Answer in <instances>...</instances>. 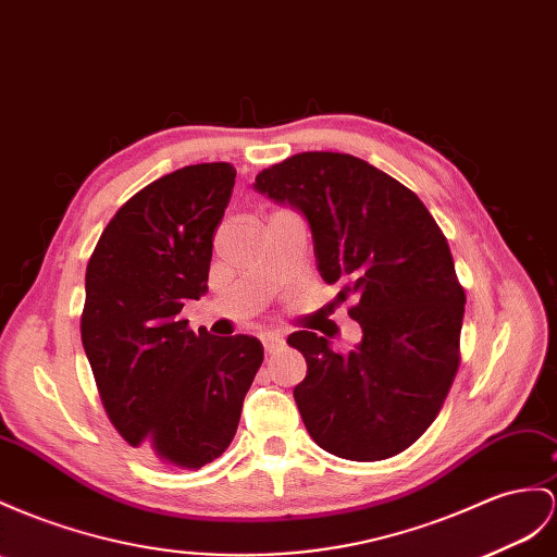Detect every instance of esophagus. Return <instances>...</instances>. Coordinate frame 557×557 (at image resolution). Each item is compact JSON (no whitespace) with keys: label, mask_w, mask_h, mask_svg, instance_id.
I'll return each instance as SVG.
<instances>
[{"label":"esophagus","mask_w":557,"mask_h":557,"mask_svg":"<svg viewBox=\"0 0 557 557\" xmlns=\"http://www.w3.org/2000/svg\"><path fill=\"white\" fill-rule=\"evenodd\" d=\"M259 338H261L265 352H275L282 346V336L275 334V332H261Z\"/></svg>","instance_id":"obj_1"}]
</instances>
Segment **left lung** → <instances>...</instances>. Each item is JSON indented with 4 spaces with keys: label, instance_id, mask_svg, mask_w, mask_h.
Segmentation results:
<instances>
[{
    "label": "left lung",
    "instance_id": "obj_1",
    "mask_svg": "<svg viewBox=\"0 0 557 557\" xmlns=\"http://www.w3.org/2000/svg\"><path fill=\"white\" fill-rule=\"evenodd\" d=\"M253 188L308 219L320 275L362 326L346 355L315 332L287 338L308 364L294 400L310 437L348 461L405 451L440 414L461 362L466 292L445 233L407 185L346 152L292 154Z\"/></svg>",
    "mask_w": 557,
    "mask_h": 557
}]
</instances>
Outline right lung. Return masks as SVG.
Segmentation results:
<instances>
[{
  "label": "right lung",
  "instance_id": "right-lung-1",
  "mask_svg": "<svg viewBox=\"0 0 557 557\" xmlns=\"http://www.w3.org/2000/svg\"><path fill=\"white\" fill-rule=\"evenodd\" d=\"M233 185L227 162L152 181L110 219L87 265L79 330L106 414L132 447L181 470L227 449L263 362L259 338L195 334L178 318L207 292Z\"/></svg>",
  "mask_w": 557,
  "mask_h": 557
}]
</instances>
